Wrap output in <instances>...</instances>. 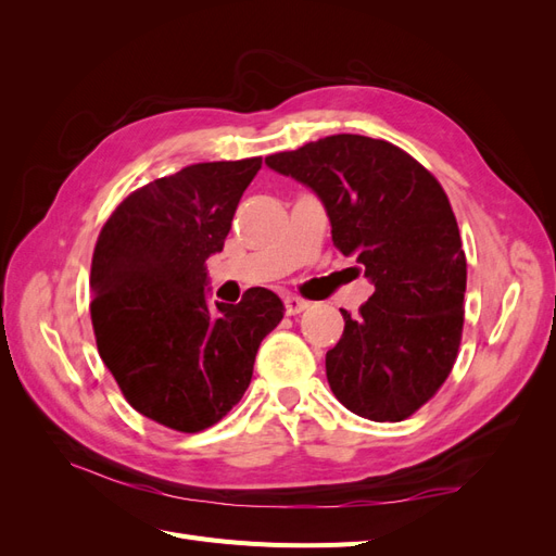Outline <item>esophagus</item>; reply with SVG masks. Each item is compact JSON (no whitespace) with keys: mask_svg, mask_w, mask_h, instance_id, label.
<instances>
[{"mask_svg":"<svg viewBox=\"0 0 556 556\" xmlns=\"http://www.w3.org/2000/svg\"><path fill=\"white\" fill-rule=\"evenodd\" d=\"M308 306H311V304H308L306 299H301V296H285V313H288V315L304 313Z\"/></svg>","mask_w":556,"mask_h":556,"instance_id":"34e87169","label":"esophagus"}]
</instances>
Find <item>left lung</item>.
<instances>
[{
  "label": "left lung",
  "instance_id": "1",
  "mask_svg": "<svg viewBox=\"0 0 556 556\" xmlns=\"http://www.w3.org/2000/svg\"><path fill=\"white\" fill-rule=\"evenodd\" d=\"M311 188L331 239L376 292L327 352V380L348 410L401 422L450 376L464 327L466 255L447 194L401 148L333 134L266 157ZM359 274V268H357Z\"/></svg>",
  "mask_w": 556,
  "mask_h": 556
}]
</instances>
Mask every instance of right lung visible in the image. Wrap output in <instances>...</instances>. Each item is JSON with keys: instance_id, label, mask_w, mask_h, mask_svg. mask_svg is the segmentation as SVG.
I'll list each match as a JSON object with an SVG mask.
<instances>
[{"instance_id": "1", "label": "right lung", "mask_w": 556, "mask_h": 556, "mask_svg": "<svg viewBox=\"0 0 556 556\" xmlns=\"http://www.w3.org/2000/svg\"><path fill=\"white\" fill-rule=\"evenodd\" d=\"M262 157L185 166L131 192L99 233L90 288L99 357L134 410L182 433L213 427L245 394L282 301L252 288L208 306L206 260L225 245Z\"/></svg>"}]
</instances>
